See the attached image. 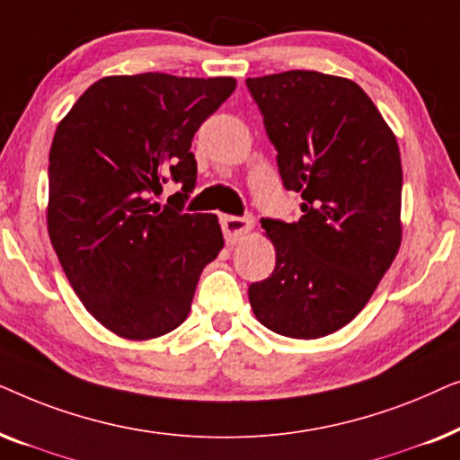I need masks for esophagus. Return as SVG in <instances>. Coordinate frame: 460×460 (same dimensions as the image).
Instances as JSON below:
<instances>
[{
  "mask_svg": "<svg viewBox=\"0 0 460 460\" xmlns=\"http://www.w3.org/2000/svg\"><path fill=\"white\" fill-rule=\"evenodd\" d=\"M222 222V230L224 236L228 243H236L238 238L253 228V219L251 217H238V216H222L219 217Z\"/></svg>",
  "mask_w": 460,
  "mask_h": 460,
  "instance_id": "esophagus-1",
  "label": "esophagus"
}]
</instances>
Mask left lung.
<instances>
[{"instance_id": "left-lung-1", "label": "left lung", "mask_w": 460, "mask_h": 460, "mask_svg": "<svg viewBox=\"0 0 460 460\" xmlns=\"http://www.w3.org/2000/svg\"><path fill=\"white\" fill-rule=\"evenodd\" d=\"M299 222L261 219L274 272L249 287L263 326L318 339L351 323L402 241V161L389 125L354 81L316 71L247 79Z\"/></svg>"}]
</instances>
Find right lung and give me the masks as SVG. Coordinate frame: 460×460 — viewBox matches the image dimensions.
Masks as SVG:
<instances>
[{
  "label": "right lung",
  "mask_w": 460,
  "mask_h": 460,
  "mask_svg": "<svg viewBox=\"0 0 460 460\" xmlns=\"http://www.w3.org/2000/svg\"><path fill=\"white\" fill-rule=\"evenodd\" d=\"M232 77L115 75L87 87L49 150L48 232L85 310L144 341L184 323L199 276L224 247L213 213H184L197 186L192 137L234 92ZM169 179L182 192L161 208Z\"/></svg>",
  "instance_id": "add662e5"
}]
</instances>
